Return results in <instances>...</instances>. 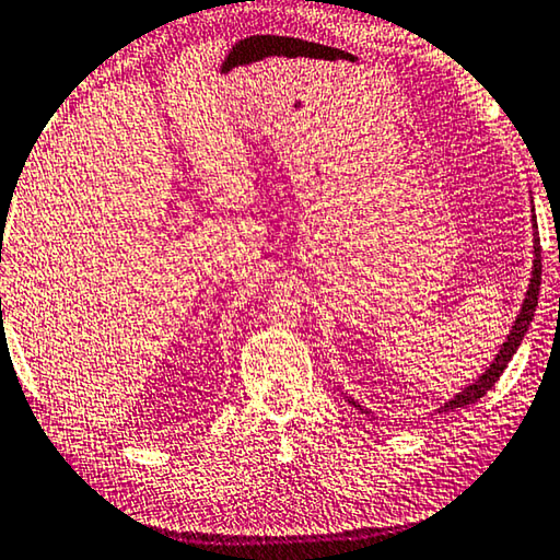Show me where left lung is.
Segmentation results:
<instances>
[{"instance_id": "1", "label": "left lung", "mask_w": 560, "mask_h": 560, "mask_svg": "<svg viewBox=\"0 0 560 560\" xmlns=\"http://www.w3.org/2000/svg\"><path fill=\"white\" fill-rule=\"evenodd\" d=\"M538 292H540V240H538L536 214H533V268H530V282H528V290H526V300H523V305L518 310V317H515V323H513V328L509 332V338H505L501 350H498V355L493 358V363L486 368V373L478 375V381H472L468 388H463L460 393H455L451 400H445L443 406L438 408V412H448V410L463 408V406H472V402L483 398V395L490 388H493V385L498 383V377L503 375V370L509 368L511 358L515 355V350L521 348L523 338H526V332H528L530 323H533V313H536V305H538ZM342 395H346V400L350 402L352 408L360 410V412H365V416H370V410H365L363 406H360L355 398H350L348 393H342Z\"/></svg>"}]
</instances>
